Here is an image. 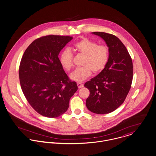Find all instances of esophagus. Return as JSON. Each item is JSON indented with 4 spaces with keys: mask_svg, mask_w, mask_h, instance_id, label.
I'll list each match as a JSON object with an SVG mask.
<instances>
[{
    "mask_svg": "<svg viewBox=\"0 0 156 156\" xmlns=\"http://www.w3.org/2000/svg\"><path fill=\"white\" fill-rule=\"evenodd\" d=\"M77 85H78V88H81L83 87H84V84L81 83H77Z\"/></svg>",
    "mask_w": 156,
    "mask_h": 156,
    "instance_id": "34e87169",
    "label": "esophagus"
}]
</instances>
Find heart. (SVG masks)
Here are the masks:
<instances>
[{
	"label": "heart",
	"instance_id": "b5f03b06",
	"mask_svg": "<svg viewBox=\"0 0 156 156\" xmlns=\"http://www.w3.org/2000/svg\"><path fill=\"white\" fill-rule=\"evenodd\" d=\"M74 51L84 56L83 67L77 68L70 74V78L76 82L84 81L90 77L92 72L98 73L103 71L108 65L109 51L106 46L100 44L87 38L76 42L73 47ZM59 61L62 66L67 71L73 66V54L69 48L65 49L60 54Z\"/></svg>",
	"mask_w": 156,
	"mask_h": 156
}]
</instances>
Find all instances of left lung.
Listing matches in <instances>:
<instances>
[{"mask_svg":"<svg viewBox=\"0 0 156 156\" xmlns=\"http://www.w3.org/2000/svg\"><path fill=\"white\" fill-rule=\"evenodd\" d=\"M93 34L106 41L109 59L105 69L84 84L90 91L86 106L94 113L107 114L120 106L130 90L132 60L126 47L116 36L104 32Z\"/></svg>","mask_w":156,"mask_h":156,"instance_id":"obj_1","label":"left lung"}]
</instances>
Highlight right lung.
Wrapping results in <instances>:
<instances>
[{
	"instance_id": "obj_1",
	"label": "right lung",
	"mask_w": 156,
	"mask_h": 156,
	"mask_svg": "<svg viewBox=\"0 0 156 156\" xmlns=\"http://www.w3.org/2000/svg\"><path fill=\"white\" fill-rule=\"evenodd\" d=\"M72 39L69 36H43L27 48L20 62L19 78L27 100L40 115L57 118L69 108L78 90L58 58L60 50Z\"/></svg>"
}]
</instances>
